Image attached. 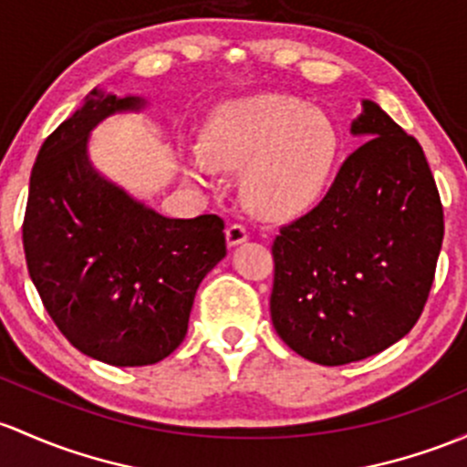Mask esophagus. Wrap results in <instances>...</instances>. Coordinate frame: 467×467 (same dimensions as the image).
Returning <instances> with one entry per match:
<instances>
[{"mask_svg":"<svg viewBox=\"0 0 467 467\" xmlns=\"http://www.w3.org/2000/svg\"><path fill=\"white\" fill-rule=\"evenodd\" d=\"M248 228L244 223H230L225 228V239H228V246H239L248 239Z\"/></svg>","mask_w":467,"mask_h":467,"instance_id":"34e87169","label":"esophagus"}]
</instances>
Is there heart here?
I'll return each instance as SVG.
<instances>
[{"label": "heart", "instance_id": "1", "mask_svg": "<svg viewBox=\"0 0 467 467\" xmlns=\"http://www.w3.org/2000/svg\"><path fill=\"white\" fill-rule=\"evenodd\" d=\"M340 136L320 109L277 93L221 105L203 134L194 176L243 168L242 192L264 217H291L320 196L336 168Z\"/></svg>", "mask_w": 467, "mask_h": 467}]
</instances>
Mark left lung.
<instances>
[{
	"label": "left lung",
	"mask_w": 467,
	"mask_h": 467,
	"mask_svg": "<svg viewBox=\"0 0 467 467\" xmlns=\"http://www.w3.org/2000/svg\"><path fill=\"white\" fill-rule=\"evenodd\" d=\"M347 156L313 210L273 239L271 317L306 360L347 365L411 331L443 244L439 188L414 136L362 102Z\"/></svg>",
	"instance_id": "8db88e82"
}]
</instances>
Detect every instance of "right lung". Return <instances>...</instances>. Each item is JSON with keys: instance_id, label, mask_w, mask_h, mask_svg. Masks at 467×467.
<instances>
[{"instance_id": "1", "label": "right lung", "mask_w": 467, "mask_h": 467, "mask_svg": "<svg viewBox=\"0 0 467 467\" xmlns=\"http://www.w3.org/2000/svg\"><path fill=\"white\" fill-rule=\"evenodd\" d=\"M140 98L91 91L39 147L22 223L28 275L62 336L114 367L168 358L188 333L199 288L225 257L223 219H168L102 179L87 136Z\"/></svg>"}]
</instances>
